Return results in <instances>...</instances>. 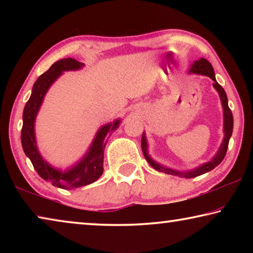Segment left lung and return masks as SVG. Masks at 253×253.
I'll use <instances>...</instances> for the list:
<instances>
[{
	"label": "left lung",
	"mask_w": 253,
	"mask_h": 253,
	"mask_svg": "<svg viewBox=\"0 0 253 253\" xmlns=\"http://www.w3.org/2000/svg\"><path fill=\"white\" fill-rule=\"evenodd\" d=\"M190 74H196V75H203V76H208L211 78L214 84L213 87L215 90L217 91L221 99V104H222V108H223V132H224V137L223 140L220 145V148L217 149V152L215 155L213 156V158L210 162L204 163V164L198 166L193 169L190 170H176L173 169H169L168 166H164L160 164V163L154 161L151 157V155L148 154V144H147V139H146V134L143 132L142 136V151L146 161L149 163V165L152 166L153 169H155L158 172H163L169 175H175V176H179V177H185V178H193L196 176H200V175L205 174L212 170L214 168H216L220 163L223 161V158L226 154V151H228V146H229V140L232 136V130H233V116L232 113L229 108L228 105V97H226V93L224 91V89L221 87V85L217 84V81L215 79V74H214V69L211 63H210L207 59L201 58L196 61L193 62V65L190 68Z\"/></svg>",
	"instance_id": "obj_1"
}]
</instances>
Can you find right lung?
<instances>
[{
    "instance_id": "1",
    "label": "right lung",
    "mask_w": 253,
    "mask_h": 253,
    "mask_svg": "<svg viewBox=\"0 0 253 253\" xmlns=\"http://www.w3.org/2000/svg\"><path fill=\"white\" fill-rule=\"evenodd\" d=\"M84 66L83 62L77 61L72 58L61 59L54 62L50 69L41 75L34 83L31 96L25 104L22 116L23 126L21 131V143L25 155L30 158L34 169L44 181L52 183L53 186L66 188V190L88 185L101 176L104 173V152L107 139L122 123L118 118L101 126L96 132L95 138L84 157L65 170L55 169L42 157L37 146L34 126H36L37 115L39 113L46 92L63 72L79 70Z\"/></svg>"
}]
</instances>
